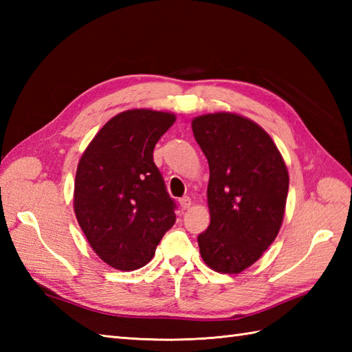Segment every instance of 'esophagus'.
<instances>
[{
	"instance_id": "1",
	"label": "esophagus",
	"mask_w": 352,
	"mask_h": 352,
	"mask_svg": "<svg viewBox=\"0 0 352 352\" xmlns=\"http://www.w3.org/2000/svg\"><path fill=\"white\" fill-rule=\"evenodd\" d=\"M192 206V201H190V198L189 197H184V198H182L180 199V207H182V210H188V208Z\"/></svg>"
}]
</instances>
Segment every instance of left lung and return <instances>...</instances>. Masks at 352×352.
Returning <instances> with one entry per match:
<instances>
[{
    "label": "left lung",
    "instance_id": "8db88e82",
    "mask_svg": "<svg viewBox=\"0 0 352 352\" xmlns=\"http://www.w3.org/2000/svg\"><path fill=\"white\" fill-rule=\"evenodd\" d=\"M207 157L210 226L198 236L201 257L213 271L239 274L261 257L281 228L289 174L271 136L228 111L192 121Z\"/></svg>",
    "mask_w": 352,
    "mask_h": 352
}]
</instances>
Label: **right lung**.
Masks as SVG:
<instances>
[{
  "label": "right lung",
  "mask_w": 352,
  "mask_h": 352,
  "mask_svg": "<svg viewBox=\"0 0 352 352\" xmlns=\"http://www.w3.org/2000/svg\"><path fill=\"white\" fill-rule=\"evenodd\" d=\"M174 122L168 111H122L96 133L78 162L74 212L96 256L119 271L145 266L175 223L177 206L153 159Z\"/></svg>",
  "instance_id": "1"
}]
</instances>
